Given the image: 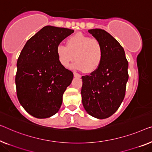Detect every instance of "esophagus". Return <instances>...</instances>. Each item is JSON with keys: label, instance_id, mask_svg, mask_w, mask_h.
Here are the masks:
<instances>
[{"label": "esophagus", "instance_id": "34e87169", "mask_svg": "<svg viewBox=\"0 0 152 152\" xmlns=\"http://www.w3.org/2000/svg\"><path fill=\"white\" fill-rule=\"evenodd\" d=\"M74 77H78V78H80L81 77L80 74L76 73V72H74Z\"/></svg>", "mask_w": 152, "mask_h": 152}]
</instances>
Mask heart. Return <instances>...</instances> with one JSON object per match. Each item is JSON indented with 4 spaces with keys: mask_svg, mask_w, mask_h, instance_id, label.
Returning <instances> with one entry per match:
<instances>
[{
    "mask_svg": "<svg viewBox=\"0 0 152 152\" xmlns=\"http://www.w3.org/2000/svg\"><path fill=\"white\" fill-rule=\"evenodd\" d=\"M58 61L67 67L74 58L76 61L71 67L74 69L85 70L87 72L96 71L103 59V47L100 42L78 33L71 36L67 41V46L58 45L56 49Z\"/></svg>",
    "mask_w": 152,
    "mask_h": 152,
    "instance_id": "1",
    "label": "heart"
}]
</instances>
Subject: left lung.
I'll return each mask as SVG.
<instances>
[{"label": "left lung", "instance_id": "obj_1", "mask_svg": "<svg viewBox=\"0 0 152 152\" xmlns=\"http://www.w3.org/2000/svg\"><path fill=\"white\" fill-rule=\"evenodd\" d=\"M88 32L100 42L104 54L98 68L82 76L83 104L90 115L106 119L117 111L125 97L128 62L123 47L111 35L99 28Z\"/></svg>", "mask_w": 152, "mask_h": 152}]
</instances>
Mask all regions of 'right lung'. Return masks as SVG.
Masks as SVG:
<instances>
[{
    "label": "right lung",
    "instance_id": "add662e5",
    "mask_svg": "<svg viewBox=\"0 0 152 152\" xmlns=\"http://www.w3.org/2000/svg\"><path fill=\"white\" fill-rule=\"evenodd\" d=\"M74 30L46 26L31 37L18 58L15 86L26 111L39 119L58 111L74 74L58 61L56 49Z\"/></svg>",
    "mask_w": 152,
    "mask_h": 152
}]
</instances>
